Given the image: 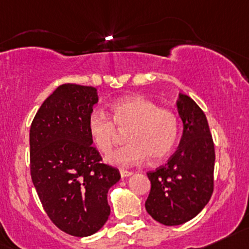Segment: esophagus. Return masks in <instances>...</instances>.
<instances>
[{
    "mask_svg": "<svg viewBox=\"0 0 249 249\" xmlns=\"http://www.w3.org/2000/svg\"><path fill=\"white\" fill-rule=\"evenodd\" d=\"M120 175H122V177H127V176H131L132 175V171H127V170H120Z\"/></svg>",
    "mask_w": 249,
    "mask_h": 249,
    "instance_id": "obj_1",
    "label": "esophagus"
}]
</instances>
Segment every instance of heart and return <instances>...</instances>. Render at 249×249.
Returning a JSON list of instances; mask_svg holds the SVG:
<instances>
[{
  "label": "heart",
  "instance_id": "obj_1",
  "mask_svg": "<svg viewBox=\"0 0 249 249\" xmlns=\"http://www.w3.org/2000/svg\"><path fill=\"white\" fill-rule=\"evenodd\" d=\"M111 116L94 111L87 120V129L97 149L110 155L126 132L129 143L110 157L117 165H133L149 156L160 160L174 149L179 129L178 117L169 108L143 95L122 98L112 104Z\"/></svg>",
  "mask_w": 249,
  "mask_h": 249
}]
</instances>
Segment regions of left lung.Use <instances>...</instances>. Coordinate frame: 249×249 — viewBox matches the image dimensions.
<instances>
[{
    "mask_svg": "<svg viewBox=\"0 0 249 249\" xmlns=\"http://www.w3.org/2000/svg\"><path fill=\"white\" fill-rule=\"evenodd\" d=\"M177 108L183 122L179 145L165 164L146 174L151 183L146 212L165 226L182 225L195 217L214 191L215 149L206 114L182 93Z\"/></svg>",
    "mask_w": 249,
    "mask_h": 249,
    "instance_id": "1",
    "label": "left lung"
}]
</instances>
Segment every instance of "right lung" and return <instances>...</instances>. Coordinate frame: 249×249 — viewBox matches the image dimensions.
I'll list each match as a JSON object with an SVG mask.
<instances>
[{"label": "right lung", "instance_id": "right-lung-1", "mask_svg": "<svg viewBox=\"0 0 249 249\" xmlns=\"http://www.w3.org/2000/svg\"><path fill=\"white\" fill-rule=\"evenodd\" d=\"M97 89L60 85L35 114L29 132L31 176L48 217L60 231L84 237L97 233L111 209L107 191L118 169L102 163L87 120Z\"/></svg>", "mask_w": 249, "mask_h": 249}]
</instances>
